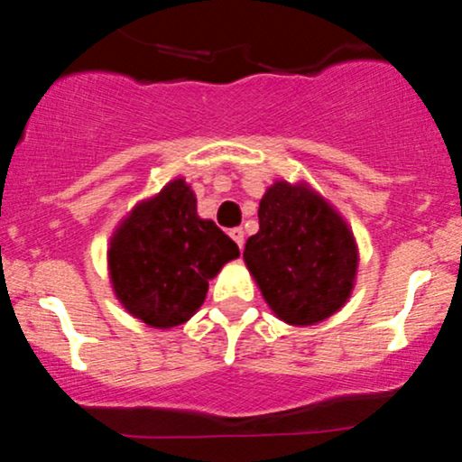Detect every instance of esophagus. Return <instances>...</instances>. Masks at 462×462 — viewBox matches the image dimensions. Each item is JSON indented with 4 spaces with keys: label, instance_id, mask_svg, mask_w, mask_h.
Segmentation results:
<instances>
[{
    "label": "esophagus",
    "instance_id": "obj_1",
    "mask_svg": "<svg viewBox=\"0 0 462 462\" xmlns=\"http://www.w3.org/2000/svg\"><path fill=\"white\" fill-rule=\"evenodd\" d=\"M230 236H232V239H235L236 245L243 247V243H245V236H243V230H241V227H232V230H230Z\"/></svg>",
    "mask_w": 462,
    "mask_h": 462
}]
</instances>
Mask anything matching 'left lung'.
Here are the masks:
<instances>
[{
  "instance_id": "1",
  "label": "left lung",
  "mask_w": 462,
  "mask_h": 462,
  "mask_svg": "<svg viewBox=\"0 0 462 462\" xmlns=\"http://www.w3.org/2000/svg\"><path fill=\"white\" fill-rule=\"evenodd\" d=\"M243 261L272 311L307 327L333 316L351 296L357 247L320 195L276 181L258 206V232L247 239Z\"/></svg>"
}]
</instances>
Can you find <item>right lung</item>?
Masks as SVG:
<instances>
[{
  "label": "right lung",
  "mask_w": 462,
  "mask_h": 462,
  "mask_svg": "<svg viewBox=\"0 0 462 462\" xmlns=\"http://www.w3.org/2000/svg\"><path fill=\"white\" fill-rule=\"evenodd\" d=\"M236 256V243L215 221L199 219L190 186L175 180L120 223L109 247V273L131 316L171 328L204 305L208 281Z\"/></svg>",
  "instance_id": "add662e5"
}]
</instances>
